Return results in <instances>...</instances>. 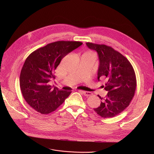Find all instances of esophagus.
<instances>
[{
    "mask_svg": "<svg viewBox=\"0 0 154 154\" xmlns=\"http://www.w3.org/2000/svg\"><path fill=\"white\" fill-rule=\"evenodd\" d=\"M80 93H82L84 96H91L92 95V93L91 92H88V91H82V90H79V91Z\"/></svg>",
    "mask_w": 154,
    "mask_h": 154,
    "instance_id": "34e87169",
    "label": "esophagus"
}]
</instances>
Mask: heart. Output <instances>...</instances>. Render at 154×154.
I'll return each mask as SVG.
<instances>
[{
  "mask_svg": "<svg viewBox=\"0 0 154 154\" xmlns=\"http://www.w3.org/2000/svg\"><path fill=\"white\" fill-rule=\"evenodd\" d=\"M90 54H91V53H90Z\"/></svg>",
  "mask_w": 154,
  "mask_h": 154,
  "instance_id": "b5f03b06",
  "label": "heart"
}]
</instances>
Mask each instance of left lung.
<instances>
[{"label": "left lung", "instance_id": "obj_1", "mask_svg": "<svg viewBox=\"0 0 154 154\" xmlns=\"http://www.w3.org/2000/svg\"><path fill=\"white\" fill-rule=\"evenodd\" d=\"M90 49L97 51L99 58L97 79H106L104 89L108 91L95 112L103 118H113L130 105L137 87L135 72L126 57L110 46L86 42Z\"/></svg>", "mask_w": 154, "mask_h": 154}]
</instances>
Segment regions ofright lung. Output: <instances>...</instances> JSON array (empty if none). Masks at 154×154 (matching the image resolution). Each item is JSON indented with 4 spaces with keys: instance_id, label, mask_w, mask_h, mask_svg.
Segmentation results:
<instances>
[{
    "instance_id": "right-lung-1",
    "label": "right lung",
    "mask_w": 154,
    "mask_h": 154,
    "mask_svg": "<svg viewBox=\"0 0 154 154\" xmlns=\"http://www.w3.org/2000/svg\"><path fill=\"white\" fill-rule=\"evenodd\" d=\"M75 41H58L31 53L22 68L19 84L27 103L41 114L54 112L71 93L49 84L61 60L82 45Z\"/></svg>"
}]
</instances>
